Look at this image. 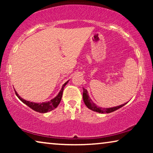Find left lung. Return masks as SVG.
I'll list each match as a JSON object with an SVG mask.
<instances>
[{"label":"left lung","mask_w":153,"mask_h":153,"mask_svg":"<svg viewBox=\"0 0 153 153\" xmlns=\"http://www.w3.org/2000/svg\"><path fill=\"white\" fill-rule=\"evenodd\" d=\"M83 100L85 104V106H86L87 107L89 108V109L93 111L97 112V113H101V114H109V113L115 111L118 109V108L123 107V106L125 105V104L127 103H127L121 104V105L118 106H114V107L102 108V107H100V106H97V104H95L93 101H92L91 97H89L88 93L86 89L83 88Z\"/></svg>","instance_id":"left-lung-1"}]
</instances>
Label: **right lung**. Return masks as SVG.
Here are the masks:
<instances>
[{"instance_id": "1", "label": "right lung", "mask_w": 153, "mask_h": 153, "mask_svg": "<svg viewBox=\"0 0 153 153\" xmlns=\"http://www.w3.org/2000/svg\"><path fill=\"white\" fill-rule=\"evenodd\" d=\"M68 81H68L67 82H65L63 85H62V88L60 91L59 93H58V95H56L55 97L53 98V99L50 100V101H48V102H40V103H35V102H29V101H27V100L23 99V98L21 97L16 91H15V93H16V95L17 96L19 99L21 101L23 102V103L26 104L27 106H29L30 108H32L33 110H34L37 112L45 114V113L51 111L53 110L54 108H56L58 106V104H60V101H61L62 91H63L64 88L66 85L67 83H68Z\"/></svg>"}]
</instances>
